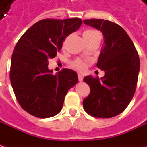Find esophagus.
<instances>
[{
	"mask_svg": "<svg viewBox=\"0 0 147 147\" xmlns=\"http://www.w3.org/2000/svg\"><path fill=\"white\" fill-rule=\"evenodd\" d=\"M78 80H79V82H82V80H83V75L82 74H78Z\"/></svg>",
	"mask_w": 147,
	"mask_h": 147,
	"instance_id": "34e87169",
	"label": "esophagus"
}]
</instances>
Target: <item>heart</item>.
<instances>
[{"label": "heart", "instance_id": "b5f03b06", "mask_svg": "<svg viewBox=\"0 0 147 147\" xmlns=\"http://www.w3.org/2000/svg\"><path fill=\"white\" fill-rule=\"evenodd\" d=\"M99 32L97 31H96L95 29H92V28H88V29H86L85 31L83 32V37L85 39V41H87L88 39L92 38V37H95L96 35H98ZM72 65L74 69H76L77 70L82 71L85 69L86 68V63L83 62L80 59H76L74 60L73 63H72Z\"/></svg>", "mask_w": 147, "mask_h": 147}]
</instances>
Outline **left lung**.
<instances>
[{
    "label": "left lung",
    "mask_w": 147,
    "mask_h": 147,
    "mask_svg": "<svg viewBox=\"0 0 147 147\" xmlns=\"http://www.w3.org/2000/svg\"><path fill=\"white\" fill-rule=\"evenodd\" d=\"M83 23L98 29L104 36V47L96 66L105 71L104 77H85L90 94L83 100V108L96 118L119 115L132 100L140 69L138 53L124 29L109 20L91 19Z\"/></svg>",
    "instance_id": "obj_1"
}]
</instances>
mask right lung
<instances>
[{"instance_id": "obj_1", "label": "right lung", "mask_w": 147, "mask_h": 147, "mask_svg": "<svg viewBox=\"0 0 147 147\" xmlns=\"http://www.w3.org/2000/svg\"><path fill=\"white\" fill-rule=\"evenodd\" d=\"M79 18L37 22L20 37L11 57L9 78L20 106L37 118H50L62 110L68 91L78 82L76 72L48 69L65 38L82 24Z\"/></svg>"}]
</instances>
